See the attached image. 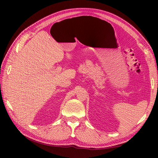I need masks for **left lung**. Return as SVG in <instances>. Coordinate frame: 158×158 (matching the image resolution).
Instances as JSON below:
<instances>
[{
	"mask_svg": "<svg viewBox=\"0 0 158 158\" xmlns=\"http://www.w3.org/2000/svg\"><path fill=\"white\" fill-rule=\"evenodd\" d=\"M157 86H158V85H157Z\"/></svg>",
	"mask_w": 158,
	"mask_h": 158,
	"instance_id": "1",
	"label": "left lung"
}]
</instances>
